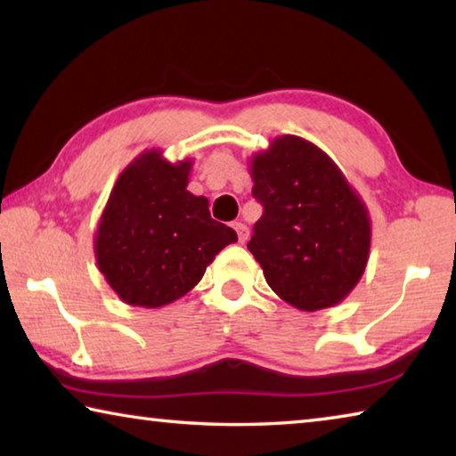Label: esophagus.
I'll return each mask as SVG.
<instances>
[{
    "mask_svg": "<svg viewBox=\"0 0 456 456\" xmlns=\"http://www.w3.org/2000/svg\"><path fill=\"white\" fill-rule=\"evenodd\" d=\"M233 229L237 231V239H239V243H245V241H247V237H249V229H247L245 223H235Z\"/></svg>",
    "mask_w": 456,
    "mask_h": 456,
    "instance_id": "obj_1",
    "label": "esophagus"
}]
</instances>
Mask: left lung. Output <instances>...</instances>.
Listing matches in <instances>:
<instances>
[{"instance_id":"1","label":"left lung","mask_w":456,"mask_h":456,"mask_svg":"<svg viewBox=\"0 0 456 456\" xmlns=\"http://www.w3.org/2000/svg\"><path fill=\"white\" fill-rule=\"evenodd\" d=\"M253 197L264 215L247 249L283 302L318 312L356 288L370 253L366 205L326 152L277 136L251 159Z\"/></svg>"}]
</instances>
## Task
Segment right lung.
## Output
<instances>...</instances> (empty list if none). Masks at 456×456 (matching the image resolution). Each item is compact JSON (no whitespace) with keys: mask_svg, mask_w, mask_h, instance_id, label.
<instances>
[{"mask_svg":"<svg viewBox=\"0 0 456 456\" xmlns=\"http://www.w3.org/2000/svg\"><path fill=\"white\" fill-rule=\"evenodd\" d=\"M192 163L144 151L120 173L98 223V269L122 302L160 307L183 297L237 233L187 191Z\"/></svg>","mask_w":456,"mask_h":456,"instance_id":"1","label":"right lung"}]
</instances>
